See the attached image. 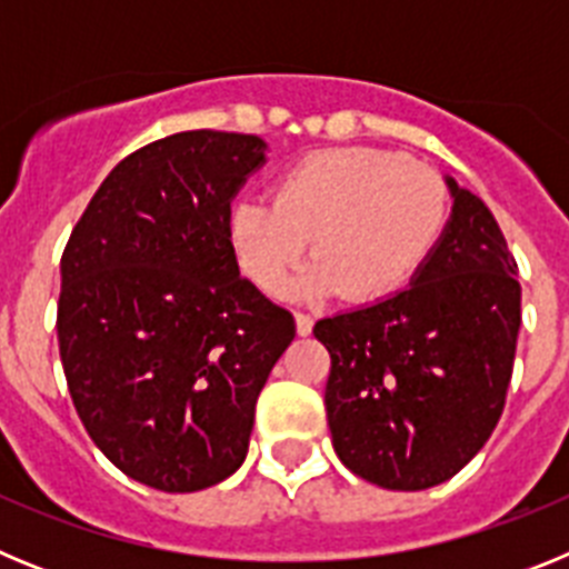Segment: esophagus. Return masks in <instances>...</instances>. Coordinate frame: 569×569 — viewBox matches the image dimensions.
I'll return each mask as SVG.
<instances>
[{"label": "esophagus", "mask_w": 569, "mask_h": 569, "mask_svg": "<svg viewBox=\"0 0 569 569\" xmlns=\"http://www.w3.org/2000/svg\"><path fill=\"white\" fill-rule=\"evenodd\" d=\"M296 330H299V336H310V333H313V316H310V313H296Z\"/></svg>", "instance_id": "obj_1"}]
</instances>
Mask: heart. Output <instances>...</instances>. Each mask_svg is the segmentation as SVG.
<instances>
[{
	"label": "heart",
	"instance_id": "heart-1",
	"mask_svg": "<svg viewBox=\"0 0 569 569\" xmlns=\"http://www.w3.org/2000/svg\"><path fill=\"white\" fill-rule=\"evenodd\" d=\"M447 222L450 190L433 168L350 144L301 156L276 179L273 199L236 202L228 241L244 279L279 293L313 236L319 259L296 281V293L345 290L350 301L373 305L416 279Z\"/></svg>",
	"mask_w": 569,
	"mask_h": 569
}]
</instances>
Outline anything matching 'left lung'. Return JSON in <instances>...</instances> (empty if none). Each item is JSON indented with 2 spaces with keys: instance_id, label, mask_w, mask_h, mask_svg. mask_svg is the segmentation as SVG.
<instances>
[{
  "instance_id": "obj_1",
  "label": "left lung",
  "mask_w": 569,
  "mask_h": 569,
  "mask_svg": "<svg viewBox=\"0 0 569 569\" xmlns=\"http://www.w3.org/2000/svg\"><path fill=\"white\" fill-rule=\"evenodd\" d=\"M447 184L453 216L413 284L313 328L336 456L387 490L436 487L479 453L516 359L519 264L479 196Z\"/></svg>"
}]
</instances>
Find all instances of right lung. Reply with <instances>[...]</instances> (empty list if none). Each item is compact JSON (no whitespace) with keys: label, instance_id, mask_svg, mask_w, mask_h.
Segmentation results:
<instances>
[{"label":"right lung","instance_id":"1","mask_svg":"<svg viewBox=\"0 0 569 569\" xmlns=\"http://www.w3.org/2000/svg\"><path fill=\"white\" fill-rule=\"evenodd\" d=\"M264 162L250 133L184 130L124 156L62 253L57 333L84 430L164 492L224 481L296 336L228 241L230 199Z\"/></svg>","mask_w":569,"mask_h":569}]
</instances>
